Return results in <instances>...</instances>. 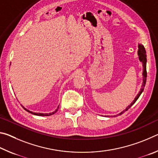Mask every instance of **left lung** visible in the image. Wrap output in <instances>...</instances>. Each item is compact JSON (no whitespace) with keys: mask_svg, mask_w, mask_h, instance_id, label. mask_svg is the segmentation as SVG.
Listing matches in <instances>:
<instances>
[{"mask_svg":"<svg viewBox=\"0 0 158 158\" xmlns=\"http://www.w3.org/2000/svg\"><path fill=\"white\" fill-rule=\"evenodd\" d=\"M138 56H139V59L140 62L142 63V65H143V83H142V85H141V89L140 90V91L139 92V93L137 94V95L136 96V98H135V100H133V102L132 103L130 104L129 106H127L126 109L123 110V111H121V113H119L117 115H115V116H119V115H121L124 113L125 111H127L128 109H129L131 106H132L136 102V101L138 100V98H139V96L141 95V93H142L144 87H145V85H146V77H147V73H146V62H147V60H146V50H145V48H144L143 45H142L141 44H138ZM109 117V116H108Z\"/></svg>","mask_w":158,"mask_h":158,"instance_id":"1","label":"left lung"}]
</instances>
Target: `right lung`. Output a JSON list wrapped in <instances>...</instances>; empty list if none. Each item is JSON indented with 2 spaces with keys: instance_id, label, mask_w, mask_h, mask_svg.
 <instances>
[{
  "instance_id": "add662e5",
  "label": "right lung",
  "mask_w": 158,
  "mask_h": 158,
  "mask_svg": "<svg viewBox=\"0 0 158 158\" xmlns=\"http://www.w3.org/2000/svg\"><path fill=\"white\" fill-rule=\"evenodd\" d=\"M22 107L25 109L26 111H27L28 112H29V113H31V114H34V115H36V116H51V115H53V114H54L57 111H58V107H59V106H58V108L56 109V110L53 111V112H52V113H49V114H42V113H35V112H33V111H29V110H28L27 109H26L24 106H22Z\"/></svg>"
}]
</instances>
